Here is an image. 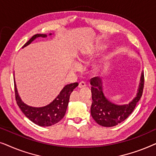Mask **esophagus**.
Returning a JSON list of instances; mask_svg holds the SVG:
<instances>
[{
	"label": "esophagus",
	"instance_id": "1",
	"mask_svg": "<svg viewBox=\"0 0 156 156\" xmlns=\"http://www.w3.org/2000/svg\"><path fill=\"white\" fill-rule=\"evenodd\" d=\"M86 87V84H85L84 82H81L78 85V87H79V88H80V89L84 88V87Z\"/></svg>",
	"mask_w": 156,
	"mask_h": 156
}]
</instances>
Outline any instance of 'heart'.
<instances>
[{
  "mask_svg": "<svg viewBox=\"0 0 156 156\" xmlns=\"http://www.w3.org/2000/svg\"><path fill=\"white\" fill-rule=\"evenodd\" d=\"M78 68H79V67L76 65H74L73 66V69H77ZM99 69H100V67H99V66H96V67H94V71L95 72H98L99 70Z\"/></svg>",
  "mask_w": 156,
  "mask_h": 156,
  "instance_id": "heart-1",
  "label": "heart"
}]
</instances>
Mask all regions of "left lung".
I'll return each instance as SVG.
<instances>
[{"mask_svg":"<svg viewBox=\"0 0 156 156\" xmlns=\"http://www.w3.org/2000/svg\"><path fill=\"white\" fill-rule=\"evenodd\" d=\"M90 84L92 97L91 115L98 124L104 127H112L123 122L133 112L136 104L142 97L144 84V74L141 72L140 82L136 97L129 104H116L106 97L103 89V80L92 78Z\"/></svg>","mask_w":156,"mask_h":156,"instance_id":"1","label":"left lung"}]
</instances>
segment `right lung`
Returning <instances> with one entry per match:
<instances>
[{
	"mask_svg": "<svg viewBox=\"0 0 156 156\" xmlns=\"http://www.w3.org/2000/svg\"><path fill=\"white\" fill-rule=\"evenodd\" d=\"M52 35V33L49 34V35ZM48 37L47 34H36L23 45L22 48L29 45L30 44L32 43V42H33L38 37ZM14 83L16 99L19 108L25 114V116L30 119L32 122L40 126L43 127L55 125L65 116L68 104H69L70 94L79 84L77 82H76L66 85L52 102H50L48 105L41 106V107H35V106L27 105L22 101L18 94V89H17L15 75Z\"/></svg>",
	"mask_w": 156,
	"mask_h": 156,
	"instance_id": "right-lung-1",
	"label": "right lung"
}]
</instances>
